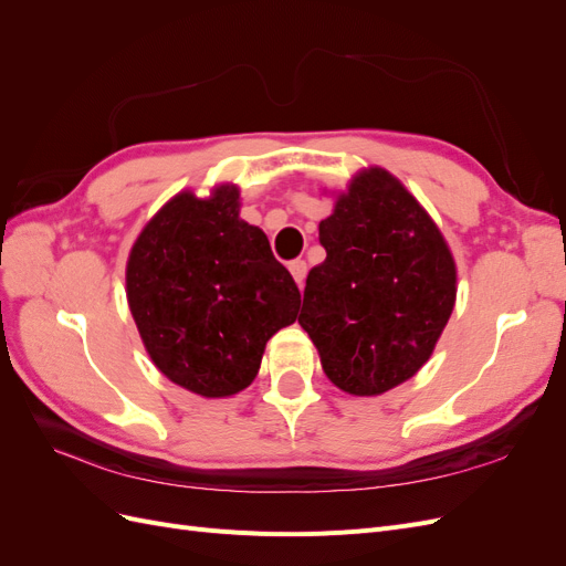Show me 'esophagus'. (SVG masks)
I'll return each mask as SVG.
<instances>
[{"mask_svg":"<svg viewBox=\"0 0 566 566\" xmlns=\"http://www.w3.org/2000/svg\"><path fill=\"white\" fill-rule=\"evenodd\" d=\"M290 273H293V279L300 287H304V279H306V262L304 260H295L290 262Z\"/></svg>","mask_w":566,"mask_h":566,"instance_id":"obj_1","label":"esophagus"}]
</instances>
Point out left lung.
<instances>
[{
    "label": "left lung",
    "mask_w": 566,
    "mask_h": 566,
    "mask_svg": "<svg viewBox=\"0 0 566 566\" xmlns=\"http://www.w3.org/2000/svg\"><path fill=\"white\" fill-rule=\"evenodd\" d=\"M325 262L306 276L300 325L323 373L352 397H378L430 361L453 314L447 238L382 167L356 172L318 224Z\"/></svg>",
    "instance_id": "1"
}]
</instances>
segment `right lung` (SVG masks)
Wrapping results in <instances>:
<instances>
[{
    "instance_id": "1",
    "label": "right lung",
    "mask_w": 566,
    "mask_h": 566,
    "mask_svg": "<svg viewBox=\"0 0 566 566\" xmlns=\"http://www.w3.org/2000/svg\"><path fill=\"white\" fill-rule=\"evenodd\" d=\"M125 283L150 361L205 399L250 387L271 335L297 318L300 290L241 219L235 184L169 198L136 235Z\"/></svg>"
}]
</instances>
